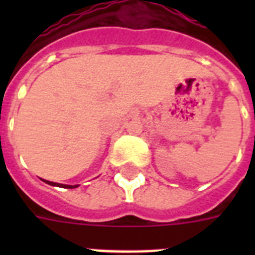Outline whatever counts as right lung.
Instances as JSON below:
<instances>
[{
  "mask_svg": "<svg viewBox=\"0 0 255 255\" xmlns=\"http://www.w3.org/2000/svg\"><path fill=\"white\" fill-rule=\"evenodd\" d=\"M45 182H47L49 185H55V186H61V188H67V189H73V188H77L78 185H65V184H58V182H51L47 181V180H43Z\"/></svg>",
  "mask_w": 255,
  "mask_h": 255,
  "instance_id": "add662e5",
  "label": "right lung"
}]
</instances>
